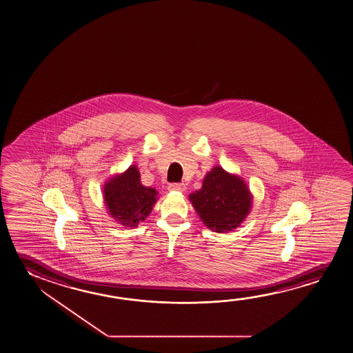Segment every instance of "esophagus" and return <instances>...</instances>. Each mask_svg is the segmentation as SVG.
Here are the masks:
<instances>
[{
    "instance_id": "esophagus-1",
    "label": "esophagus",
    "mask_w": 353,
    "mask_h": 353,
    "mask_svg": "<svg viewBox=\"0 0 353 353\" xmlns=\"http://www.w3.org/2000/svg\"><path fill=\"white\" fill-rule=\"evenodd\" d=\"M168 189L170 191L183 192L186 189V186H185V184H180V183H173V184H169Z\"/></svg>"
}]
</instances>
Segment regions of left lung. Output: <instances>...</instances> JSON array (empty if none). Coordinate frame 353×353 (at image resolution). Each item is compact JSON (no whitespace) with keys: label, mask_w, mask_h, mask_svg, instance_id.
Segmentation results:
<instances>
[{"label":"left lung","mask_w":353,"mask_h":353,"mask_svg":"<svg viewBox=\"0 0 353 353\" xmlns=\"http://www.w3.org/2000/svg\"><path fill=\"white\" fill-rule=\"evenodd\" d=\"M252 199L244 180L221 167L208 172L201 189L189 196L202 222L217 233L239 227L250 212Z\"/></svg>","instance_id":"8db88e82"}]
</instances>
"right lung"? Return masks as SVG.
I'll list each match as a JSON object with an SVG mask.
<instances>
[{"label":"right lung","instance_id":"1","mask_svg":"<svg viewBox=\"0 0 353 353\" xmlns=\"http://www.w3.org/2000/svg\"><path fill=\"white\" fill-rule=\"evenodd\" d=\"M140 172L131 165L104 185V201L112 217L134 228L143 222L157 202V191L141 184Z\"/></svg>","mask_w":353,"mask_h":353}]
</instances>
